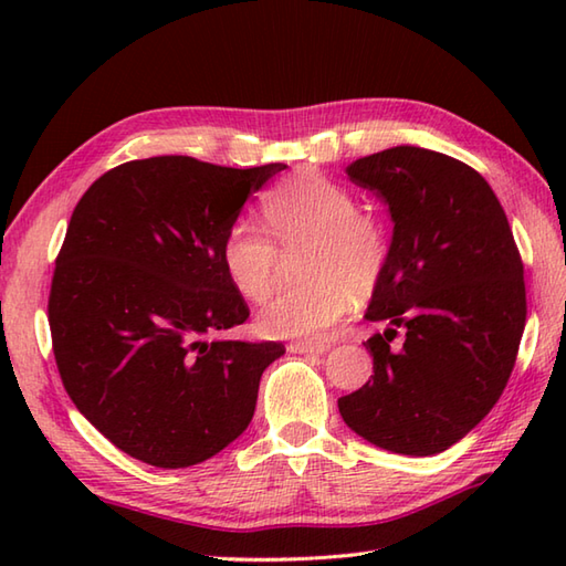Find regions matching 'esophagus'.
Segmentation results:
<instances>
[{
  "instance_id": "1",
  "label": "esophagus",
  "mask_w": 566,
  "mask_h": 566,
  "mask_svg": "<svg viewBox=\"0 0 566 566\" xmlns=\"http://www.w3.org/2000/svg\"><path fill=\"white\" fill-rule=\"evenodd\" d=\"M286 350L298 353V355H323L331 350V345H326V343H290Z\"/></svg>"
}]
</instances>
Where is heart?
<instances>
[{"instance_id":"heart-1","label":"heart","mask_w":566,"mask_h":566,"mask_svg":"<svg viewBox=\"0 0 566 566\" xmlns=\"http://www.w3.org/2000/svg\"><path fill=\"white\" fill-rule=\"evenodd\" d=\"M264 219L286 252L304 248V286L274 294L260 308L258 328L268 338H321L353 306L377 290L389 264V233L363 211L350 189L304 170L264 199ZM228 280L250 302L272 290L280 250L252 221H235L221 243Z\"/></svg>"}]
</instances>
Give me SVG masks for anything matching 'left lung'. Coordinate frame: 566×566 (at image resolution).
I'll list each match as a JSON object with an SVG mask.
<instances>
[{
	"mask_svg": "<svg viewBox=\"0 0 566 566\" xmlns=\"http://www.w3.org/2000/svg\"><path fill=\"white\" fill-rule=\"evenodd\" d=\"M345 172L387 203L394 233L365 314L387 323L365 343L375 375L340 396V416L381 450L438 454L506 389L525 328L521 252L494 189L450 155L396 146Z\"/></svg>",
	"mask_w": 566,
	"mask_h": 566,
	"instance_id": "obj_1",
	"label": "left lung"
}]
</instances>
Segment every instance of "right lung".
Masks as SVG:
<instances>
[{
    "instance_id": "right-lung-1",
    "label": "right lung",
    "mask_w": 566,
    "mask_h": 566,
    "mask_svg": "<svg viewBox=\"0 0 566 566\" xmlns=\"http://www.w3.org/2000/svg\"><path fill=\"white\" fill-rule=\"evenodd\" d=\"M284 167L130 160L72 211L48 298L57 371L77 411L140 462L179 469L221 452L284 355L282 343L216 338L250 316L223 235Z\"/></svg>"
}]
</instances>
